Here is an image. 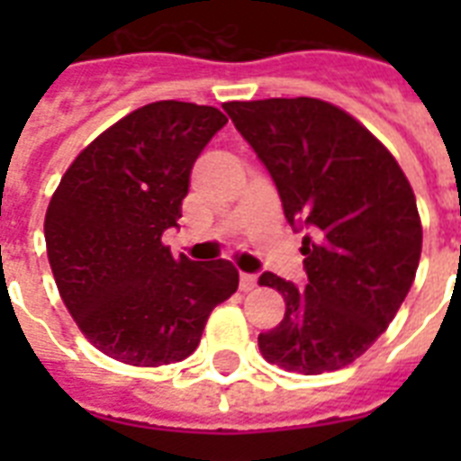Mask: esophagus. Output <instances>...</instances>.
I'll list each match as a JSON object with an SVG mask.
<instances>
[{"label":"esophagus","instance_id":"esophagus-1","mask_svg":"<svg viewBox=\"0 0 461 461\" xmlns=\"http://www.w3.org/2000/svg\"><path fill=\"white\" fill-rule=\"evenodd\" d=\"M256 285H258V277H256V275L251 273L239 275V287H241V292H251Z\"/></svg>","mask_w":461,"mask_h":461}]
</instances>
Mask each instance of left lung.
Masks as SVG:
<instances>
[{"mask_svg": "<svg viewBox=\"0 0 461 461\" xmlns=\"http://www.w3.org/2000/svg\"><path fill=\"white\" fill-rule=\"evenodd\" d=\"M273 176L287 222L303 230V287L260 275L285 318L258 347L285 371L318 375L358 358L393 322L421 258L407 176L366 126L315 97L224 103Z\"/></svg>", "mask_w": 461, "mask_h": 461, "instance_id": "1", "label": "left lung"}]
</instances>
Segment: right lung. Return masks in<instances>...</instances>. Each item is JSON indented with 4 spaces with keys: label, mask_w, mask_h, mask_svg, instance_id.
Here are the masks:
<instances>
[{
    "label": "right lung",
    "mask_w": 461,
    "mask_h": 461,
    "mask_svg": "<svg viewBox=\"0 0 461 461\" xmlns=\"http://www.w3.org/2000/svg\"><path fill=\"white\" fill-rule=\"evenodd\" d=\"M224 124L208 104H146L100 133L50 201L47 258L61 302L90 344L122 364L186 358L212 308L237 292L230 260H176L162 244L191 167Z\"/></svg>",
    "instance_id": "right-lung-1"
}]
</instances>
